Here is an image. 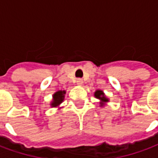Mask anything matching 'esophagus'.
<instances>
[{"instance_id":"esophagus-1","label":"esophagus","mask_w":158,"mask_h":158,"mask_svg":"<svg viewBox=\"0 0 158 158\" xmlns=\"http://www.w3.org/2000/svg\"><path fill=\"white\" fill-rule=\"evenodd\" d=\"M76 82H77V85H83V79H77V81H76Z\"/></svg>"}]
</instances>
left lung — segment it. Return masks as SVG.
Returning <instances> with one entry per match:
<instances>
[{"label":"left lung","mask_w":158,"mask_h":158,"mask_svg":"<svg viewBox=\"0 0 158 158\" xmlns=\"http://www.w3.org/2000/svg\"><path fill=\"white\" fill-rule=\"evenodd\" d=\"M94 96L96 97V98H98V99H99V100L101 101V102H100V106H101V107H102V106L104 105V103H105V102H109V99L106 98L104 93L102 92V90H97L96 91H95Z\"/></svg>","instance_id":"left-lung-1"}]
</instances>
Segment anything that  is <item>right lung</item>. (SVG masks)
Returning <instances> with one entry per match:
<instances>
[{
  "mask_svg": "<svg viewBox=\"0 0 158 158\" xmlns=\"http://www.w3.org/2000/svg\"><path fill=\"white\" fill-rule=\"evenodd\" d=\"M66 94V91L65 90H58L56 91L55 94L53 95V101L51 102V107H57L59 106L63 102L64 98Z\"/></svg>",
  "mask_w": 158,
  "mask_h": 158,
  "instance_id": "1",
  "label": "right lung"
}]
</instances>
